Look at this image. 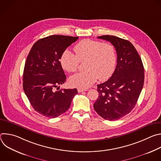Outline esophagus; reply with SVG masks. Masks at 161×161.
Returning <instances> with one entry per match:
<instances>
[{
	"instance_id": "1",
	"label": "esophagus",
	"mask_w": 161,
	"mask_h": 161,
	"mask_svg": "<svg viewBox=\"0 0 161 161\" xmlns=\"http://www.w3.org/2000/svg\"><path fill=\"white\" fill-rule=\"evenodd\" d=\"M87 90L86 89H83V88H78V92L79 93L80 92H84V91H86Z\"/></svg>"
}]
</instances>
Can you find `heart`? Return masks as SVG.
I'll return each instance as SVG.
<instances>
[{
	"label": "heart",
	"mask_w": 161,
	"mask_h": 161,
	"mask_svg": "<svg viewBox=\"0 0 161 161\" xmlns=\"http://www.w3.org/2000/svg\"><path fill=\"white\" fill-rule=\"evenodd\" d=\"M74 50L76 55L67 50L60 58L62 67L70 73L78 70L80 61L85 60L84 67L86 70L71 77L72 85L80 88H87L98 78L100 80H105L112 75L117 57L111 44L86 39L76 44Z\"/></svg>",
	"instance_id": "obj_1"
}]
</instances>
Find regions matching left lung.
I'll use <instances>...</instances> for the list:
<instances>
[{
  "label": "left lung",
  "instance_id": "obj_1",
  "mask_svg": "<svg viewBox=\"0 0 161 161\" xmlns=\"http://www.w3.org/2000/svg\"><path fill=\"white\" fill-rule=\"evenodd\" d=\"M97 37L114 46L117 53V65L111 77L97 85L99 97L94 108L105 120H117L135 106L144 84V67L141 57L130 41L109 35Z\"/></svg>",
  "mask_w": 161,
  "mask_h": 161
}]
</instances>
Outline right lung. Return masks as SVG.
<instances>
[{
  "label": "right lung",
  "mask_w": 161,
  "mask_h": 161,
  "mask_svg": "<svg viewBox=\"0 0 161 161\" xmlns=\"http://www.w3.org/2000/svg\"><path fill=\"white\" fill-rule=\"evenodd\" d=\"M78 37L53 35L36 41L27 56L23 76V88L36 111L56 118L69 108L78 94L76 88L61 89L66 76L59 61L62 53Z\"/></svg>",
  "instance_id": "add662e5"
}]
</instances>
